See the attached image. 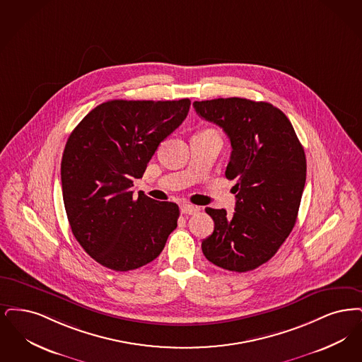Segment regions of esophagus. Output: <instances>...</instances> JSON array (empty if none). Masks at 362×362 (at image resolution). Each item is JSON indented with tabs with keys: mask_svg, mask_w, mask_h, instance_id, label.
Masks as SVG:
<instances>
[{
	"mask_svg": "<svg viewBox=\"0 0 362 362\" xmlns=\"http://www.w3.org/2000/svg\"><path fill=\"white\" fill-rule=\"evenodd\" d=\"M200 211L199 206L192 204H182L181 205V212L184 215H193V214H197Z\"/></svg>",
	"mask_w": 362,
	"mask_h": 362,
	"instance_id": "1",
	"label": "esophagus"
}]
</instances>
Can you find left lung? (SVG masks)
Returning <instances> with one entry per match:
<instances>
[{
	"label": "left lung",
	"instance_id": "left-lung-1",
	"mask_svg": "<svg viewBox=\"0 0 362 362\" xmlns=\"http://www.w3.org/2000/svg\"><path fill=\"white\" fill-rule=\"evenodd\" d=\"M200 117L221 127L231 141L226 177L235 180V212L205 208L215 221L205 258L231 272L267 262L291 234L305 184L304 148L289 119L264 101L230 97L194 101Z\"/></svg>",
	"mask_w": 362,
	"mask_h": 362
}]
</instances>
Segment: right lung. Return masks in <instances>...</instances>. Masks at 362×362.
<instances>
[{
	"instance_id": "obj_1",
	"label": "right lung",
	"mask_w": 362,
	"mask_h": 362,
	"mask_svg": "<svg viewBox=\"0 0 362 362\" xmlns=\"http://www.w3.org/2000/svg\"><path fill=\"white\" fill-rule=\"evenodd\" d=\"M190 100H110L70 134L61 163L63 203L73 235L100 265L128 272L154 261L175 230L178 205L141 193L159 143L188 115Z\"/></svg>"
}]
</instances>
